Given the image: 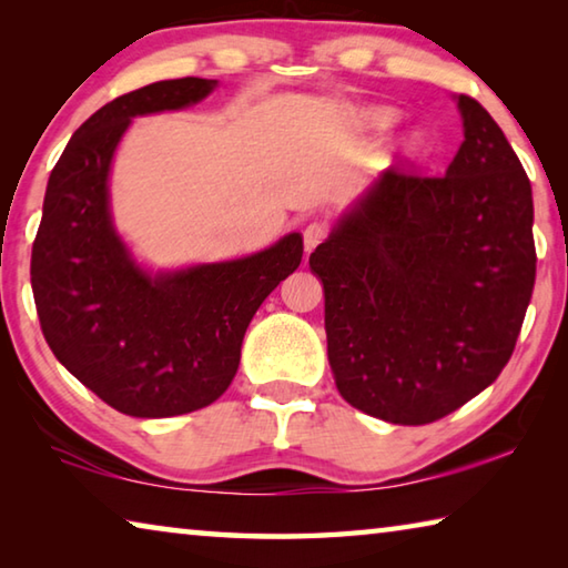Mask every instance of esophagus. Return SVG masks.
I'll list each match as a JSON object with an SVG mask.
<instances>
[{
  "label": "esophagus",
  "mask_w": 568,
  "mask_h": 568,
  "mask_svg": "<svg viewBox=\"0 0 568 568\" xmlns=\"http://www.w3.org/2000/svg\"><path fill=\"white\" fill-rule=\"evenodd\" d=\"M325 237H328V225L321 223V220H313V223H307L305 230H303V243H305L307 253H311L313 247H318Z\"/></svg>",
  "instance_id": "1"
}]
</instances>
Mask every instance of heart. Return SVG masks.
<instances>
[{"label":"heart","mask_w":568,"mask_h":568,"mask_svg":"<svg viewBox=\"0 0 568 568\" xmlns=\"http://www.w3.org/2000/svg\"><path fill=\"white\" fill-rule=\"evenodd\" d=\"M361 120L368 124V128L373 130H386L388 124H393V120H396V112L393 110H386V108H376V110H365L361 114ZM423 145H426V138H423V132H410L406 140H403V155H418V152L423 150Z\"/></svg>","instance_id":"obj_1"}]
</instances>
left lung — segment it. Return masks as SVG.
<instances>
[{
  "instance_id": "left-lung-1",
  "label": "left lung",
  "mask_w": 568,
  "mask_h": 568,
  "mask_svg": "<svg viewBox=\"0 0 568 568\" xmlns=\"http://www.w3.org/2000/svg\"><path fill=\"white\" fill-rule=\"evenodd\" d=\"M446 175L388 170L311 253L328 361L368 416L423 426L504 371L536 281L531 182L506 134L458 94Z\"/></svg>"
}]
</instances>
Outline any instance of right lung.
Segmentation results:
<instances>
[{
	"label": "right lung",
	"instance_id": "add662e5",
	"mask_svg": "<svg viewBox=\"0 0 568 568\" xmlns=\"http://www.w3.org/2000/svg\"><path fill=\"white\" fill-rule=\"evenodd\" d=\"M215 84L182 77L108 102L47 182L30 267L44 341L82 386L134 418L182 416L223 396L255 311L303 257L291 233L240 261L150 275L114 233L108 178L132 118L190 108Z\"/></svg>",
	"mask_w": 568,
	"mask_h": 568
}]
</instances>
